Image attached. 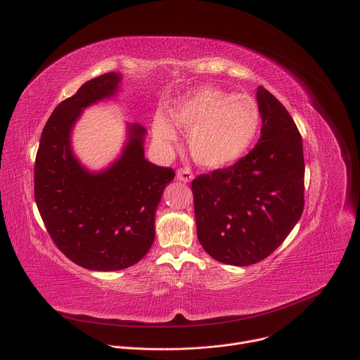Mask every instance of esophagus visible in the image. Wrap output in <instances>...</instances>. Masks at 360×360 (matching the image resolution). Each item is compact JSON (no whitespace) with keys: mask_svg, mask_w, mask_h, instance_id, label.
<instances>
[{"mask_svg":"<svg viewBox=\"0 0 360 360\" xmlns=\"http://www.w3.org/2000/svg\"><path fill=\"white\" fill-rule=\"evenodd\" d=\"M176 179H178V181H181V182L188 184V182H191V181L193 179V174H192L189 169H184V168H181V169H178V171H176Z\"/></svg>","mask_w":360,"mask_h":360,"instance_id":"obj_1","label":"esophagus"}]
</instances>
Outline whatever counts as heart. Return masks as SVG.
<instances>
[{
    "label": "heart",
    "mask_w": 360,
    "mask_h": 360,
    "mask_svg": "<svg viewBox=\"0 0 360 360\" xmlns=\"http://www.w3.org/2000/svg\"><path fill=\"white\" fill-rule=\"evenodd\" d=\"M176 129L189 134L193 160L208 169L233 165L246 155L261 128V110L255 98L205 85L171 108L169 121L157 115L153 136L161 145L176 141Z\"/></svg>",
    "instance_id": "heart-1"
}]
</instances>
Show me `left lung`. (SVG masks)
I'll use <instances>...</instances> for the list:
<instances>
[{
	"mask_svg": "<svg viewBox=\"0 0 360 360\" xmlns=\"http://www.w3.org/2000/svg\"><path fill=\"white\" fill-rule=\"evenodd\" d=\"M256 101L261 138L235 165L192 182L199 243L218 262L258 264L286 239L303 212L302 136L292 117L264 86Z\"/></svg>",
	"mask_w": 360,
	"mask_h": 360,
	"instance_id": "left-lung-1",
	"label": "left lung"
}]
</instances>
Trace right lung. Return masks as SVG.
<instances>
[{"instance_id":"obj_1","label":"right lung","mask_w":360,"mask_h":360,"mask_svg":"<svg viewBox=\"0 0 360 360\" xmlns=\"http://www.w3.org/2000/svg\"><path fill=\"white\" fill-rule=\"evenodd\" d=\"M122 75L85 82L51 114L41 134L34 195L45 228L58 249L89 271H121L139 262L155 239V214L171 168L145 158L146 129L128 124L121 155L102 171L75 157L71 134L85 108L114 98Z\"/></svg>"}]
</instances>
